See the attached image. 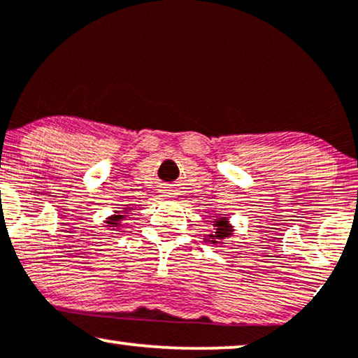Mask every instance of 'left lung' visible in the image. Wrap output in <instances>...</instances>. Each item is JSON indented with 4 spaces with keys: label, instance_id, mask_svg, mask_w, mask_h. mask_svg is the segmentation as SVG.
Instances as JSON below:
<instances>
[{
    "label": "left lung",
    "instance_id": "left-lung-1",
    "mask_svg": "<svg viewBox=\"0 0 358 358\" xmlns=\"http://www.w3.org/2000/svg\"><path fill=\"white\" fill-rule=\"evenodd\" d=\"M213 226H216V232H214V234H209V242H211V244H216L217 241H222V239H226V237H229L231 236V226H229V222H227V219L226 217H217L216 221H214V224Z\"/></svg>",
    "mask_w": 358,
    "mask_h": 358
}]
</instances>
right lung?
Wrapping results in <instances>:
<instances>
[{
	"label": "right lung",
	"mask_w": 358,
	"mask_h": 358,
	"mask_svg": "<svg viewBox=\"0 0 358 358\" xmlns=\"http://www.w3.org/2000/svg\"><path fill=\"white\" fill-rule=\"evenodd\" d=\"M122 219H124L122 214H116V216H111V217H109L108 221H106V224H109V226H111V227H117L119 224H121Z\"/></svg>",
	"instance_id": "add662e5"
}]
</instances>
